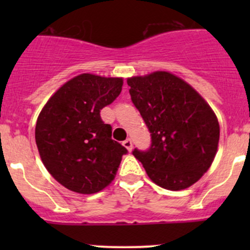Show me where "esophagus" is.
I'll list each match as a JSON object with an SVG mask.
<instances>
[{
    "instance_id": "1",
    "label": "esophagus",
    "mask_w": 250,
    "mask_h": 250,
    "mask_svg": "<svg viewBox=\"0 0 250 250\" xmlns=\"http://www.w3.org/2000/svg\"><path fill=\"white\" fill-rule=\"evenodd\" d=\"M123 146H125V148H127L128 151H132V148H133V144H132V140L130 139H125V141H123Z\"/></svg>"
}]
</instances>
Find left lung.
Segmentation results:
<instances>
[{"label":"left lung","instance_id":"obj_1","mask_svg":"<svg viewBox=\"0 0 250 250\" xmlns=\"http://www.w3.org/2000/svg\"><path fill=\"white\" fill-rule=\"evenodd\" d=\"M127 83L151 135L147 150H133L148 178L172 191L200 180L213 163L220 135L210 106L188 83L169 72L130 77Z\"/></svg>","mask_w":250,"mask_h":250}]
</instances>
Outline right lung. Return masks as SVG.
Masks as SVG:
<instances>
[{
  "mask_svg": "<svg viewBox=\"0 0 250 250\" xmlns=\"http://www.w3.org/2000/svg\"><path fill=\"white\" fill-rule=\"evenodd\" d=\"M123 80L82 74L53 94L37 118L35 139L50 175L69 190L90 195L113 180L125 146L112 140V127L100 110L122 90Z\"/></svg>",
  "mask_w": 250,
  "mask_h": 250,
  "instance_id": "add662e5",
  "label": "right lung"
}]
</instances>
